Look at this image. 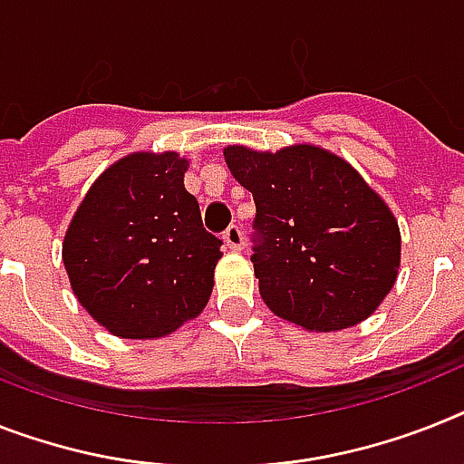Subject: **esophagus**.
I'll use <instances>...</instances> for the list:
<instances>
[{
  "label": "esophagus",
  "mask_w": 464,
  "mask_h": 464,
  "mask_svg": "<svg viewBox=\"0 0 464 464\" xmlns=\"http://www.w3.org/2000/svg\"><path fill=\"white\" fill-rule=\"evenodd\" d=\"M224 243L228 245V250L233 252H240L243 250V245H245V238H243V231H240V226H228L224 233Z\"/></svg>",
  "instance_id": "obj_1"
}]
</instances>
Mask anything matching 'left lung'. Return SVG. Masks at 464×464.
Returning <instances> with one entry per match:
<instances>
[{
    "label": "left lung",
    "mask_w": 464,
    "mask_h": 464,
    "mask_svg": "<svg viewBox=\"0 0 464 464\" xmlns=\"http://www.w3.org/2000/svg\"><path fill=\"white\" fill-rule=\"evenodd\" d=\"M224 160L255 198L252 264L276 316L334 333L382 304L401 266L399 221L346 160L311 143L226 146Z\"/></svg>",
    "instance_id": "obj_1"
}]
</instances>
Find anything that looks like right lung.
Returning a JSON list of instances; mask_svg holds the SVG:
<instances>
[{"mask_svg":"<svg viewBox=\"0 0 464 464\" xmlns=\"http://www.w3.org/2000/svg\"><path fill=\"white\" fill-rule=\"evenodd\" d=\"M174 150L112 162L80 202L63 238L70 287L115 337L158 340L200 316L221 240L202 228Z\"/></svg>","mask_w":464,"mask_h":464,"instance_id":"add662e5","label":"right lung"}]
</instances>
